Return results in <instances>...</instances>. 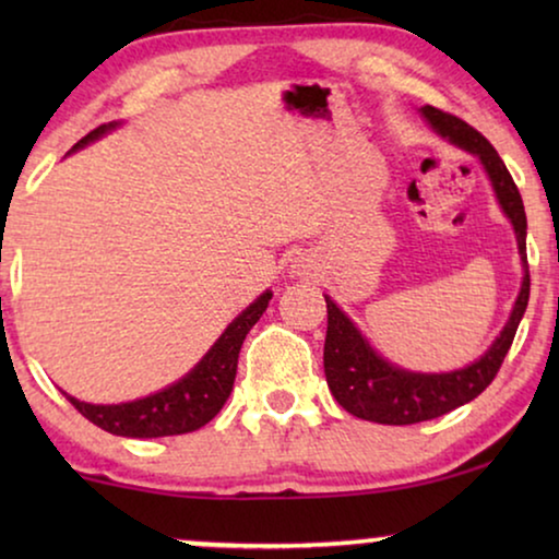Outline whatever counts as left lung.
<instances>
[{
    "label": "left lung",
    "mask_w": 559,
    "mask_h": 559,
    "mask_svg": "<svg viewBox=\"0 0 559 559\" xmlns=\"http://www.w3.org/2000/svg\"><path fill=\"white\" fill-rule=\"evenodd\" d=\"M425 119L435 127V132L448 136L457 147L473 152L484 163L488 178L493 182L496 198L501 209L511 218L519 241V254L526 266V213L522 195L511 173L503 165L499 152L486 140L478 129L465 124L455 114H448L435 106H423ZM530 302V266L524 272L522 293L516 297L509 323L503 325L493 346L480 356L476 364L465 366L461 371L450 373H412L396 369L384 358L373 354V348L361 338L356 325L335 308L331 297H325L328 308V331L323 348V366L328 386L335 402L354 417L369 419L379 425H415L425 419L448 415L461 404L476 400L484 389L491 384L499 373L503 358H507L511 343H514L516 328Z\"/></svg>",
    "instance_id": "left-lung-1"
}]
</instances>
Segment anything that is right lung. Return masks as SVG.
Segmentation results:
<instances>
[{"instance_id":"obj_1","label":"right lung","mask_w":559,"mask_h":559,"mask_svg":"<svg viewBox=\"0 0 559 559\" xmlns=\"http://www.w3.org/2000/svg\"><path fill=\"white\" fill-rule=\"evenodd\" d=\"M111 127L117 124L96 127L94 132H88L83 140L75 142L73 150H81L83 144L98 140ZM270 300L272 293L257 297V302H251L226 328L224 335L203 356V361L186 379H180L178 384L127 404H86L71 394H66L68 402L88 423H94L96 427H102V430L111 435H121V438H167V435H186L201 430L203 425H209L218 415L228 400V394H231L241 343L251 331V325L262 318Z\"/></svg>"}]
</instances>
